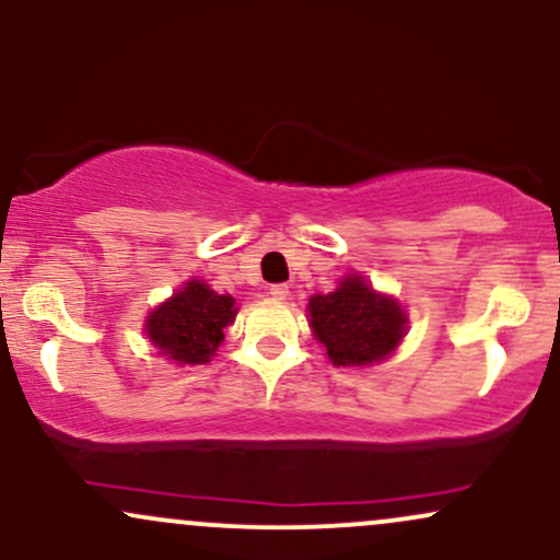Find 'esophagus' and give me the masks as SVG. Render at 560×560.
<instances>
[{"instance_id":"1","label":"esophagus","mask_w":560,"mask_h":560,"mask_svg":"<svg viewBox=\"0 0 560 560\" xmlns=\"http://www.w3.org/2000/svg\"><path fill=\"white\" fill-rule=\"evenodd\" d=\"M268 294H271L273 300H289V287L287 284H273L271 292H268Z\"/></svg>"}]
</instances>
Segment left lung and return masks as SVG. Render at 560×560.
Wrapping results in <instances>:
<instances>
[{
	"label": "left lung",
	"instance_id": "left-lung-1",
	"mask_svg": "<svg viewBox=\"0 0 560 560\" xmlns=\"http://www.w3.org/2000/svg\"><path fill=\"white\" fill-rule=\"evenodd\" d=\"M313 334L334 365H365L387 358L405 334V313L395 300L376 294L363 276L347 279L307 305Z\"/></svg>",
	"mask_w": 560,
	"mask_h": 560
}]
</instances>
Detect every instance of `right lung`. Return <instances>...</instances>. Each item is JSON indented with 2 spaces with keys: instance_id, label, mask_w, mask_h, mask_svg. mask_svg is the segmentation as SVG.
I'll use <instances>...</instances> for the list:
<instances>
[{
  "instance_id": "right-lung-1",
  "label": "right lung",
  "mask_w": 560,
  "mask_h": 560,
  "mask_svg": "<svg viewBox=\"0 0 560 560\" xmlns=\"http://www.w3.org/2000/svg\"><path fill=\"white\" fill-rule=\"evenodd\" d=\"M234 316V298L191 279L147 318V337L176 363H208Z\"/></svg>"
}]
</instances>
